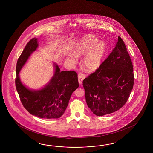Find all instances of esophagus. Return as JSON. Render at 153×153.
<instances>
[{"mask_svg": "<svg viewBox=\"0 0 153 153\" xmlns=\"http://www.w3.org/2000/svg\"><path fill=\"white\" fill-rule=\"evenodd\" d=\"M85 75L82 73H79L78 75V81L79 84L81 85L82 84V81L85 78Z\"/></svg>", "mask_w": 153, "mask_h": 153, "instance_id": "34e87169", "label": "esophagus"}]
</instances>
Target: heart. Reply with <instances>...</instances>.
<instances>
[{
	"instance_id": "obj_1",
	"label": "heart",
	"mask_w": 153,
	"mask_h": 153,
	"mask_svg": "<svg viewBox=\"0 0 153 153\" xmlns=\"http://www.w3.org/2000/svg\"><path fill=\"white\" fill-rule=\"evenodd\" d=\"M107 52V45L100 42L95 36L86 35L78 42L74 49V53L77 57L85 56L83 65L88 72H94L100 68ZM67 61L72 63L76 62L75 57L68 56Z\"/></svg>"
}]
</instances>
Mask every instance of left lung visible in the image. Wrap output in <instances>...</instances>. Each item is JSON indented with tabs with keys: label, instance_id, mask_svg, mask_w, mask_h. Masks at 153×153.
<instances>
[{
	"label": "left lung",
	"instance_id": "left-lung-1",
	"mask_svg": "<svg viewBox=\"0 0 153 153\" xmlns=\"http://www.w3.org/2000/svg\"><path fill=\"white\" fill-rule=\"evenodd\" d=\"M133 65L120 36L114 50L100 68L82 81L86 103L97 116L118 111L133 88Z\"/></svg>",
	"mask_w": 153,
	"mask_h": 153
}]
</instances>
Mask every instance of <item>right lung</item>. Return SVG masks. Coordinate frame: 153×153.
Returning a JSON list of instances; mask_svg holds the SVG:
<instances>
[{
	"label": "right lung",
	"mask_w": 153,
	"mask_h": 153,
	"mask_svg": "<svg viewBox=\"0 0 153 153\" xmlns=\"http://www.w3.org/2000/svg\"><path fill=\"white\" fill-rule=\"evenodd\" d=\"M39 46L34 38L26 45L17 62L15 84L20 100L30 114L43 119H57L64 114L72 93L79 87L78 75L74 71H61L53 62L54 72L49 82L39 89H31L21 80L20 72Z\"/></svg>",
	"instance_id": "right-lung-1"
}]
</instances>
